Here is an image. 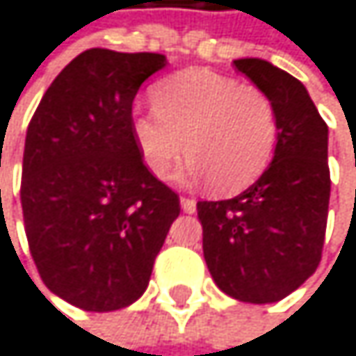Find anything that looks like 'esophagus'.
<instances>
[{"label":"esophagus","instance_id":"esophagus-1","mask_svg":"<svg viewBox=\"0 0 356 356\" xmlns=\"http://www.w3.org/2000/svg\"><path fill=\"white\" fill-rule=\"evenodd\" d=\"M180 205L186 213H195L197 211V201L195 199H188V197H180Z\"/></svg>","mask_w":356,"mask_h":356}]
</instances>
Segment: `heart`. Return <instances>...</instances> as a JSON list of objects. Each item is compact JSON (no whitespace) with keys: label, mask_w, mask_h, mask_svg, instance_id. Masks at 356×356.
Wrapping results in <instances>:
<instances>
[{"label":"heart","mask_w":356,"mask_h":356,"mask_svg":"<svg viewBox=\"0 0 356 356\" xmlns=\"http://www.w3.org/2000/svg\"><path fill=\"white\" fill-rule=\"evenodd\" d=\"M153 104L155 111L131 113L129 131L157 178H165L186 151V180H211L218 193H235L256 182L275 155L277 108L254 83L186 69L155 86Z\"/></svg>","instance_id":"1"}]
</instances>
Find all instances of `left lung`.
Wrapping results in <instances>:
<instances>
[{"instance_id":"obj_1","label":"left lung","mask_w":356,"mask_h":356,"mask_svg":"<svg viewBox=\"0 0 356 356\" xmlns=\"http://www.w3.org/2000/svg\"><path fill=\"white\" fill-rule=\"evenodd\" d=\"M235 69L273 98L279 138L250 188L197 203L203 258L227 296L268 304L296 291L321 262L332 188L327 125L289 73L262 58H239Z\"/></svg>"}]
</instances>
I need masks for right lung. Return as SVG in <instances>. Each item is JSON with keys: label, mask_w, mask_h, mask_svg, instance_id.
I'll return each mask as SVG.
<instances>
[{"label": "right lung", "mask_w": 356, "mask_h": 356, "mask_svg": "<svg viewBox=\"0 0 356 356\" xmlns=\"http://www.w3.org/2000/svg\"><path fill=\"white\" fill-rule=\"evenodd\" d=\"M163 54L92 48L43 94L24 140L20 203L35 266L69 304L108 313L136 302L180 213L129 131L140 86Z\"/></svg>", "instance_id": "right-lung-1"}]
</instances>
